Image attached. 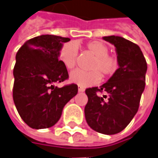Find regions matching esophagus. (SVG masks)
Listing matches in <instances>:
<instances>
[{
  "instance_id": "obj_1",
  "label": "esophagus",
  "mask_w": 158,
  "mask_h": 158,
  "mask_svg": "<svg viewBox=\"0 0 158 158\" xmlns=\"http://www.w3.org/2000/svg\"><path fill=\"white\" fill-rule=\"evenodd\" d=\"M84 91H85V88L81 87V86H79V93H82V92H84Z\"/></svg>"
}]
</instances>
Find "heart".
I'll return each instance as SVG.
<instances>
[{"label": "heart", "mask_w": 158, "mask_h": 158, "mask_svg": "<svg viewBox=\"0 0 158 158\" xmlns=\"http://www.w3.org/2000/svg\"><path fill=\"white\" fill-rule=\"evenodd\" d=\"M85 49L95 56L91 64L92 71L75 70L70 74L71 82L82 87L98 84L102 78L101 72L104 77H110L118 68L116 57L108 53V46L105 43L98 40L90 41L85 44ZM78 48L73 43L64 44L58 52L60 62L69 70L76 66Z\"/></svg>", "instance_id": "heart-1"}]
</instances>
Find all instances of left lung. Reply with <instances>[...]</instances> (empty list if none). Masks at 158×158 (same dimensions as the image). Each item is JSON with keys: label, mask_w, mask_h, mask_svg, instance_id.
Returning <instances> with one entry per match:
<instances>
[{"label": "left lung", "mask_w": 158, "mask_h": 158, "mask_svg": "<svg viewBox=\"0 0 158 158\" xmlns=\"http://www.w3.org/2000/svg\"><path fill=\"white\" fill-rule=\"evenodd\" d=\"M116 48L119 68L100 87L85 89V116L90 128L105 135L123 131L137 113L145 87L147 63L140 47L122 36H104ZM105 92L106 96L99 93Z\"/></svg>", "instance_id": "obj_1"}]
</instances>
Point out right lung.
<instances>
[{"label":"right lung","mask_w":158,"mask_h":158,"mask_svg":"<svg viewBox=\"0 0 158 158\" xmlns=\"http://www.w3.org/2000/svg\"><path fill=\"white\" fill-rule=\"evenodd\" d=\"M68 37L42 35L26 41L16 53L13 100L21 118L35 129L57 123L64 105L78 94L76 84L55 86L69 78L58 52Z\"/></svg>","instance_id":"obj_1"}]
</instances>
